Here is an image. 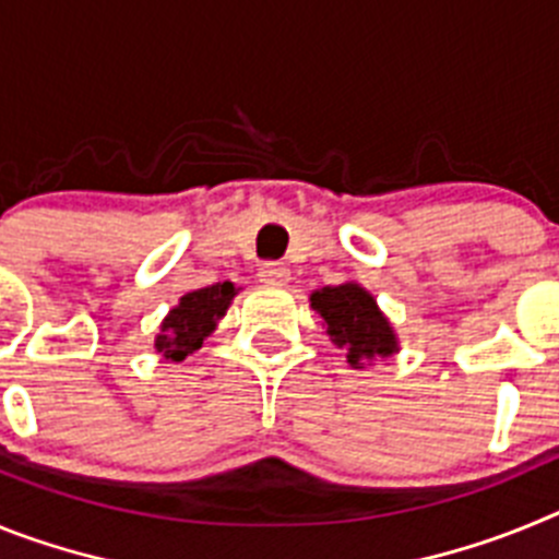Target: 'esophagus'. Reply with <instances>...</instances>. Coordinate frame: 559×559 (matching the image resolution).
<instances>
[{
	"mask_svg": "<svg viewBox=\"0 0 559 559\" xmlns=\"http://www.w3.org/2000/svg\"><path fill=\"white\" fill-rule=\"evenodd\" d=\"M260 283L265 285H288L290 283V269L283 263H265L263 269L257 271Z\"/></svg>",
	"mask_w": 559,
	"mask_h": 559,
	"instance_id": "1",
	"label": "esophagus"
}]
</instances>
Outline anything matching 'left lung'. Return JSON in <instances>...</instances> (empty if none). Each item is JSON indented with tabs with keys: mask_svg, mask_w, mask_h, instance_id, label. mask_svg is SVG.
Masks as SVG:
<instances>
[{
	"mask_svg": "<svg viewBox=\"0 0 559 559\" xmlns=\"http://www.w3.org/2000/svg\"><path fill=\"white\" fill-rule=\"evenodd\" d=\"M310 308L324 319L335 347L347 349V364L353 369H367L374 358H392L400 353L392 322L360 283L324 285L310 294Z\"/></svg>",
	"mask_w": 559,
	"mask_h": 559,
	"instance_id": "left-lung-1",
	"label": "left lung"
}]
</instances>
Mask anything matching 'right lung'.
I'll return each mask as SVG.
<instances>
[{
	"instance_id": "obj_1",
	"label": "right lung",
	"mask_w": 559,
	"mask_h": 559,
	"mask_svg": "<svg viewBox=\"0 0 559 559\" xmlns=\"http://www.w3.org/2000/svg\"><path fill=\"white\" fill-rule=\"evenodd\" d=\"M237 290L240 288H235V283H215L181 296L179 305L167 310L162 319L153 349L167 360H185L187 355L201 349L204 338L215 333L218 322L226 316Z\"/></svg>"
}]
</instances>
